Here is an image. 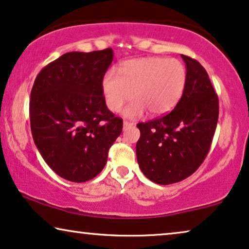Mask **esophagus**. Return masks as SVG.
<instances>
[{"mask_svg": "<svg viewBox=\"0 0 249 249\" xmlns=\"http://www.w3.org/2000/svg\"><path fill=\"white\" fill-rule=\"evenodd\" d=\"M134 125V124L132 122H129V121H124V128H129V127H132Z\"/></svg>", "mask_w": 249, "mask_h": 249, "instance_id": "34e87169", "label": "esophagus"}]
</instances>
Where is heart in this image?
Returning a JSON list of instances; mask_svg holds the SVG:
<instances>
[{
  "instance_id": "1",
  "label": "heart",
  "mask_w": 249,
  "mask_h": 249,
  "mask_svg": "<svg viewBox=\"0 0 249 249\" xmlns=\"http://www.w3.org/2000/svg\"><path fill=\"white\" fill-rule=\"evenodd\" d=\"M119 73L107 71L102 80V90L107 107L119 112L135 97L124 110L128 118H138L149 111L153 115L168 113L178 104L187 81V70L177 59L161 56L127 60L119 66Z\"/></svg>"
}]
</instances>
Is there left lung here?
<instances>
[{"label": "left lung", "instance_id": "1", "mask_svg": "<svg viewBox=\"0 0 249 249\" xmlns=\"http://www.w3.org/2000/svg\"><path fill=\"white\" fill-rule=\"evenodd\" d=\"M187 81L176 107L164 117L138 124L136 154L142 172L159 185L193 175L210 151L219 118V100L198 61L181 55Z\"/></svg>", "mask_w": 249, "mask_h": 249}]
</instances>
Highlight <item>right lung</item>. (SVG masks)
I'll use <instances>...</instances> for the list:
<instances>
[{
  "label": "right lung",
  "instance_id": "add662e5",
  "mask_svg": "<svg viewBox=\"0 0 249 249\" xmlns=\"http://www.w3.org/2000/svg\"><path fill=\"white\" fill-rule=\"evenodd\" d=\"M113 51L69 52L42 69L30 93L34 142L47 165L72 182L93 179L122 131L105 104L102 80Z\"/></svg>",
  "mask_w": 249,
  "mask_h": 249
}]
</instances>
